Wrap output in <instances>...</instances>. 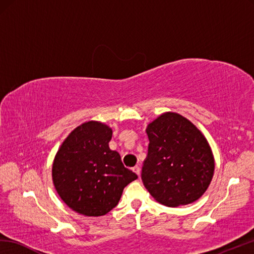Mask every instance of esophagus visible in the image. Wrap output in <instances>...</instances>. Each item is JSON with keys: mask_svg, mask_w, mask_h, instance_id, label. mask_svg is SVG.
Segmentation results:
<instances>
[{"mask_svg": "<svg viewBox=\"0 0 254 254\" xmlns=\"http://www.w3.org/2000/svg\"><path fill=\"white\" fill-rule=\"evenodd\" d=\"M133 171L138 175V178H139V175H140V168H139L138 166H135V167L133 168Z\"/></svg>", "mask_w": 254, "mask_h": 254, "instance_id": "1", "label": "esophagus"}]
</instances>
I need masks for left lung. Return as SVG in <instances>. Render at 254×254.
Returning a JSON list of instances; mask_svg holds the SVG:
<instances>
[{
    "label": "left lung",
    "instance_id": "8db88e82",
    "mask_svg": "<svg viewBox=\"0 0 254 254\" xmlns=\"http://www.w3.org/2000/svg\"><path fill=\"white\" fill-rule=\"evenodd\" d=\"M148 154L141 181L158 202L179 207L196 201L207 190L214 159L207 139L179 114L167 113L149 123Z\"/></svg>",
    "mask_w": 254,
    "mask_h": 254
}]
</instances>
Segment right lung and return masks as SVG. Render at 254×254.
<instances>
[{
  "mask_svg": "<svg viewBox=\"0 0 254 254\" xmlns=\"http://www.w3.org/2000/svg\"><path fill=\"white\" fill-rule=\"evenodd\" d=\"M113 131L97 121L75 127L64 139L53 163V182L70 209L86 216L107 214L119 202L125 187L137 175L123 166L109 148Z\"/></svg>",
  "mask_w": 254,
  "mask_h": 254,
  "instance_id": "right-lung-1",
  "label": "right lung"
}]
</instances>
